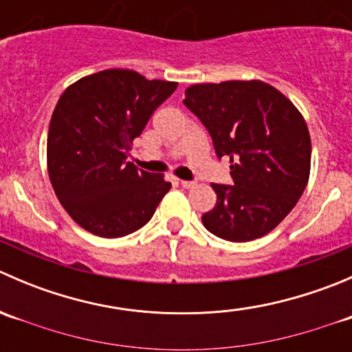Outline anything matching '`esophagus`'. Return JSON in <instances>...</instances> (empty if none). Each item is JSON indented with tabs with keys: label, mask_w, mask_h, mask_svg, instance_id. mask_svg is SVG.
<instances>
[{
	"label": "esophagus",
	"mask_w": 352,
	"mask_h": 352,
	"mask_svg": "<svg viewBox=\"0 0 352 352\" xmlns=\"http://www.w3.org/2000/svg\"><path fill=\"white\" fill-rule=\"evenodd\" d=\"M180 186H182L184 189H192V187L196 186V182H190V180H180Z\"/></svg>",
	"instance_id": "obj_1"
}]
</instances>
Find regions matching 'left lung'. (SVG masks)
I'll use <instances>...</instances> for the list:
<instances>
[{
	"label": "left lung",
	"instance_id": "1",
	"mask_svg": "<svg viewBox=\"0 0 352 352\" xmlns=\"http://www.w3.org/2000/svg\"><path fill=\"white\" fill-rule=\"evenodd\" d=\"M184 104L211 134L218 158H230L235 184H211L218 199L202 225L228 242L267 235L296 206L310 177L311 141L300 110L258 80L192 85Z\"/></svg>",
	"mask_w": 352,
	"mask_h": 352
}]
</instances>
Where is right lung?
I'll use <instances>...</instances> for the list:
<instances>
[{"label": "right lung", "mask_w": 352, "mask_h": 352, "mask_svg": "<svg viewBox=\"0 0 352 352\" xmlns=\"http://www.w3.org/2000/svg\"><path fill=\"white\" fill-rule=\"evenodd\" d=\"M175 81L105 69L69 85L52 112L47 170L67 214L87 232L119 239L146 225L172 184L127 162L134 138L175 91Z\"/></svg>", "instance_id": "add662e5"}]
</instances>
